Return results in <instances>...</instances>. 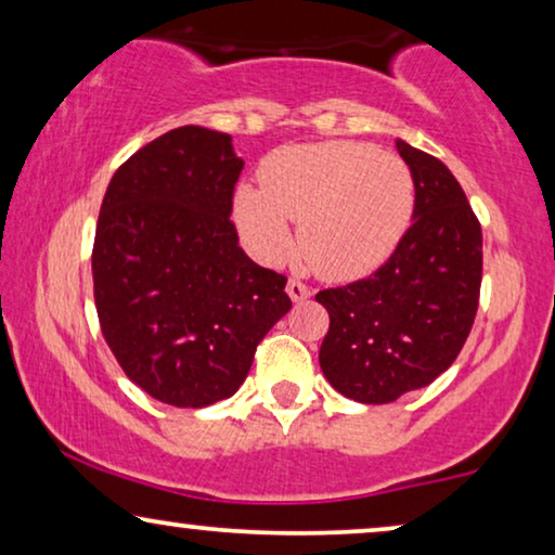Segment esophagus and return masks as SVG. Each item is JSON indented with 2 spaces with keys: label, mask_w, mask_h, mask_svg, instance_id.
Instances as JSON below:
<instances>
[{
  "label": "esophagus",
  "mask_w": 555,
  "mask_h": 555,
  "mask_svg": "<svg viewBox=\"0 0 555 555\" xmlns=\"http://www.w3.org/2000/svg\"><path fill=\"white\" fill-rule=\"evenodd\" d=\"M285 291H287V295H291L293 302H302V300L310 298V287L306 283H300V280H295V278L287 280Z\"/></svg>",
  "instance_id": "1"
}]
</instances>
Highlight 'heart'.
I'll list each match as a JSON object with an SVG mask.
<instances>
[{
  "instance_id": "heart-1",
  "label": "heart",
  "mask_w": 555,
  "mask_h": 555,
  "mask_svg": "<svg viewBox=\"0 0 555 555\" xmlns=\"http://www.w3.org/2000/svg\"><path fill=\"white\" fill-rule=\"evenodd\" d=\"M414 209V179L399 156L369 143L321 141L285 146L262 166V189L240 186V232L264 260L293 245L328 280L376 270L404 237Z\"/></svg>"
}]
</instances>
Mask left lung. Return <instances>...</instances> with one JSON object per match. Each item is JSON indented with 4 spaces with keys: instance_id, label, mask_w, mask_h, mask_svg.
Returning a JSON list of instances; mask_svg holds the SVG:
<instances>
[{
    "instance_id": "left-lung-1",
    "label": "left lung",
    "mask_w": 555,
    "mask_h": 555,
    "mask_svg": "<svg viewBox=\"0 0 555 555\" xmlns=\"http://www.w3.org/2000/svg\"><path fill=\"white\" fill-rule=\"evenodd\" d=\"M414 179L412 227L371 278L315 295L331 315L323 376L361 404H389L452 366L475 323L482 230L439 158L397 141Z\"/></svg>"
}]
</instances>
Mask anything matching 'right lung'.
Masks as SVG:
<instances>
[{
  "label": "right lung",
  "mask_w": 555,
  "mask_h": 555,
  "mask_svg": "<svg viewBox=\"0 0 555 555\" xmlns=\"http://www.w3.org/2000/svg\"><path fill=\"white\" fill-rule=\"evenodd\" d=\"M232 135L181 126L113 173L93 245L95 310L120 369L179 409L230 399L291 310L287 280L240 247Z\"/></svg>",
  "instance_id": "right-lung-1"
}]
</instances>
